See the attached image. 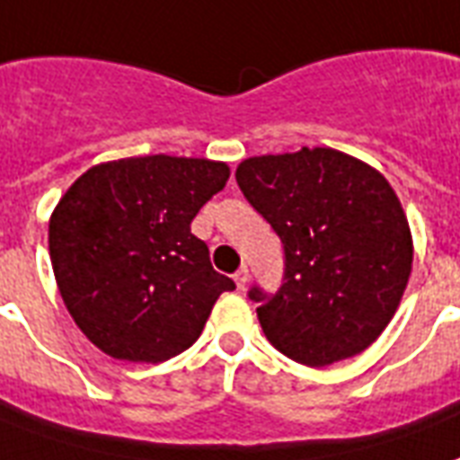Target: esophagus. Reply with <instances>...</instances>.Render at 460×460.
Wrapping results in <instances>:
<instances>
[{"mask_svg": "<svg viewBox=\"0 0 460 460\" xmlns=\"http://www.w3.org/2000/svg\"><path fill=\"white\" fill-rule=\"evenodd\" d=\"M234 282H236V288L239 290H243L248 285V268H239L236 273H234Z\"/></svg>", "mask_w": 460, "mask_h": 460, "instance_id": "1", "label": "esophagus"}]
</instances>
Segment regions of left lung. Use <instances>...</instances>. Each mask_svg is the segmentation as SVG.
<instances>
[{"label":"left lung","mask_w":460,"mask_h":460,"mask_svg":"<svg viewBox=\"0 0 460 460\" xmlns=\"http://www.w3.org/2000/svg\"><path fill=\"white\" fill-rule=\"evenodd\" d=\"M236 182L282 243L280 288L248 290L268 341L312 368L366 351L411 270L410 226L387 180L334 148H302L248 158Z\"/></svg>","instance_id":"8db88e82"}]
</instances>
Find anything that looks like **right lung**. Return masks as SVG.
Masks as SVG:
<instances>
[{
	"label": "right lung",
	"instance_id": "right-lung-1",
	"mask_svg": "<svg viewBox=\"0 0 460 460\" xmlns=\"http://www.w3.org/2000/svg\"><path fill=\"white\" fill-rule=\"evenodd\" d=\"M226 180V163L172 155L102 163L75 180L50 217V263L97 349L161 363L199 339L236 285L214 270L190 224Z\"/></svg>",
	"mask_w": 460,
	"mask_h": 460
}]
</instances>
